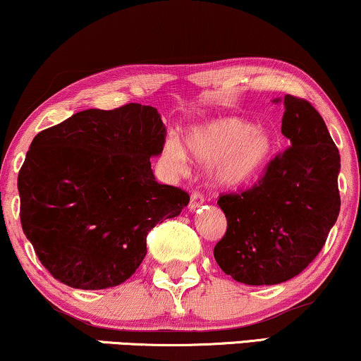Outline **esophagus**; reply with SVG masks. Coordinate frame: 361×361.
Returning a JSON list of instances; mask_svg holds the SVG:
<instances>
[{
  "label": "esophagus",
  "mask_w": 361,
  "mask_h": 361,
  "mask_svg": "<svg viewBox=\"0 0 361 361\" xmlns=\"http://www.w3.org/2000/svg\"><path fill=\"white\" fill-rule=\"evenodd\" d=\"M202 205H204V197H202L200 194H197V192H195V194H192L190 202H189V210L195 212Z\"/></svg>",
  "instance_id": "esophagus-1"
}]
</instances>
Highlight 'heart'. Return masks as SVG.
<instances>
[{"instance_id": "obj_1", "label": "heart", "mask_w": 361, "mask_h": 361, "mask_svg": "<svg viewBox=\"0 0 361 361\" xmlns=\"http://www.w3.org/2000/svg\"><path fill=\"white\" fill-rule=\"evenodd\" d=\"M187 147L202 164L210 165V182L219 189H241L263 174L274 151L273 135L266 128L238 116H220L190 128ZM162 159L172 171L184 172L189 152L169 137Z\"/></svg>"}]
</instances>
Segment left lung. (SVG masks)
<instances>
[{
	"mask_svg": "<svg viewBox=\"0 0 361 361\" xmlns=\"http://www.w3.org/2000/svg\"><path fill=\"white\" fill-rule=\"evenodd\" d=\"M273 103H284L281 133L290 147L269 162L258 185L219 199L228 226L214 256L225 274L248 286L302 273L340 212V154L322 116L290 95Z\"/></svg>",
	"mask_w": 361,
	"mask_h": 361,
	"instance_id": "1",
	"label": "left lung"
}]
</instances>
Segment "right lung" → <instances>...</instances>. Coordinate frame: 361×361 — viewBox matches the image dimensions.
I'll use <instances>...</instances> for the list:
<instances>
[{
	"instance_id": "obj_1",
	"label": "right lung",
	"mask_w": 361,
	"mask_h": 361,
	"mask_svg": "<svg viewBox=\"0 0 361 361\" xmlns=\"http://www.w3.org/2000/svg\"><path fill=\"white\" fill-rule=\"evenodd\" d=\"M164 142L159 111L140 103L78 111L34 137L18 176L21 225L54 278L97 290L140 268L151 228L189 204L152 174Z\"/></svg>"
}]
</instances>
